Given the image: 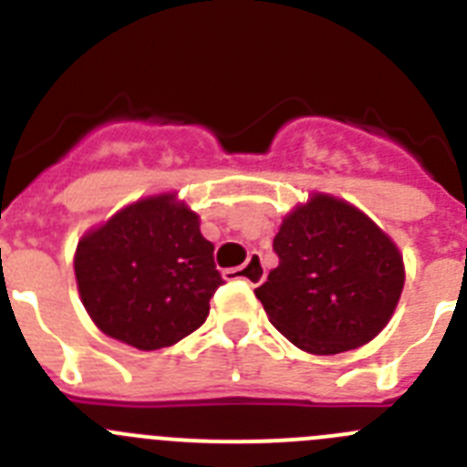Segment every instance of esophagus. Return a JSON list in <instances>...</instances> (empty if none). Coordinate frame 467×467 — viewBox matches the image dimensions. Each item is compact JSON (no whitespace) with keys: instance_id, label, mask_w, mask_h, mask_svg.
<instances>
[{"instance_id":"obj_1","label":"esophagus","mask_w":467,"mask_h":467,"mask_svg":"<svg viewBox=\"0 0 467 467\" xmlns=\"http://www.w3.org/2000/svg\"><path fill=\"white\" fill-rule=\"evenodd\" d=\"M222 275L229 280L236 278V280H245V283L250 285H259L264 280V275H266V269H264V262L262 257H259V253H253L250 257H247V262L243 264V266L222 271Z\"/></svg>"}]
</instances>
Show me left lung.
I'll use <instances>...</instances> for the list:
<instances>
[{
    "label": "left lung",
    "mask_w": 467,
    "mask_h": 467,
    "mask_svg": "<svg viewBox=\"0 0 467 467\" xmlns=\"http://www.w3.org/2000/svg\"><path fill=\"white\" fill-rule=\"evenodd\" d=\"M278 266L259 285L271 325L296 348L334 356L365 346L393 317L404 262L393 238L332 193H311L283 217Z\"/></svg>",
    "instance_id": "obj_1"
}]
</instances>
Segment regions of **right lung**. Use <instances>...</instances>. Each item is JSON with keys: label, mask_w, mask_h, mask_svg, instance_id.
<instances>
[{"label": "right lung", "mask_w": 467, "mask_h": 467, "mask_svg": "<svg viewBox=\"0 0 467 467\" xmlns=\"http://www.w3.org/2000/svg\"><path fill=\"white\" fill-rule=\"evenodd\" d=\"M214 245L177 192L140 198L81 236L74 275L90 320L111 339L159 350L196 332L220 287Z\"/></svg>", "instance_id": "obj_1"}]
</instances>
